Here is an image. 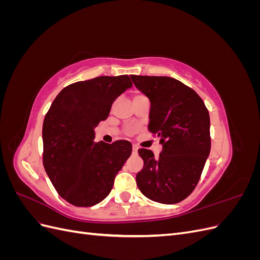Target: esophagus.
<instances>
[{"label":"esophagus","instance_id":"34e87169","mask_svg":"<svg viewBox=\"0 0 260 260\" xmlns=\"http://www.w3.org/2000/svg\"><path fill=\"white\" fill-rule=\"evenodd\" d=\"M138 149H139L138 145H136V144L132 145V152H133V154H137L138 153Z\"/></svg>","mask_w":260,"mask_h":260}]
</instances>
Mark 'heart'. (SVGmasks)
<instances>
[{"label":"heart","instance_id":"1","mask_svg":"<svg viewBox=\"0 0 260 260\" xmlns=\"http://www.w3.org/2000/svg\"><path fill=\"white\" fill-rule=\"evenodd\" d=\"M142 98H145L144 95H142V94H136L135 99H142Z\"/></svg>","mask_w":260,"mask_h":260}]
</instances>
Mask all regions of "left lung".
<instances>
[{"mask_svg":"<svg viewBox=\"0 0 260 260\" xmlns=\"http://www.w3.org/2000/svg\"><path fill=\"white\" fill-rule=\"evenodd\" d=\"M151 102L148 130L158 137L161 153L139 149L144 161L137 184L147 199L176 204L195 188L210 153V119L193 89L170 77L131 75Z\"/></svg>","mask_w":260,"mask_h":260,"instance_id":"left-lung-1","label":"left lung"}]
</instances>
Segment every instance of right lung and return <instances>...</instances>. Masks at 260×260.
I'll return each mask as SVG.
<instances>
[{
    "mask_svg": "<svg viewBox=\"0 0 260 260\" xmlns=\"http://www.w3.org/2000/svg\"><path fill=\"white\" fill-rule=\"evenodd\" d=\"M127 75L103 76L62 89L45 115L43 165L55 190L72 205L89 207L111 193L132 152L128 141L95 142V127L115 100L130 89Z\"/></svg>",
    "mask_w": 260,
    "mask_h": 260,
    "instance_id": "add662e5",
    "label": "right lung"
}]
</instances>
